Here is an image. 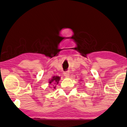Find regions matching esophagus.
Here are the masks:
<instances>
[{
  "label": "esophagus",
  "mask_w": 127,
  "mask_h": 127,
  "mask_svg": "<svg viewBox=\"0 0 127 127\" xmlns=\"http://www.w3.org/2000/svg\"><path fill=\"white\" fill-rule=\"evenodd\" d=\"M64 76L65 77H68L70 75L69 72H68V71H67V72H64Z\"/></svg>",
  "instance_id": "obj_1"
}]
</instances>
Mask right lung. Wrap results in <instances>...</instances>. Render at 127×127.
Returning <instances> with one entry per match:
<instances>
[{"label": "right lung", "instance_id": "obj_1", "mask_svg": "<svg viewBox=\"0 0 127 127\" xmlns=\"http://www.w3.org/2000/svg\"><path fill=\"white\" fill-rule=\"evenodd\" d=\"M60 78L59 76H54L53 78H52L51 80H50V81H49V84H51L52 82H54V84H58L59 83V81H60ZM55 87H54V88Z\"/></svg>", "mask_w": 127, "mask_h": 127}]
</instances>
